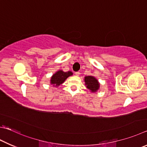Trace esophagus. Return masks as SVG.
<instances>
[{
    "label": "esophagus",
    "instance_id": "34e87169",
    "mask_svg": "<svg viewBox=\"0 0 147 147\" xmlns=\"http://www.w3.org/2000/svg\"><path fill=\"white\" fill-rule=\"evenodd\" d=\"M75 74H76V76H79L80 74V73L79 71H78V72H76V73H75Z\"/></svg>",
    "mask_w": 147,
    "mask_h": 147
}]
</instances>
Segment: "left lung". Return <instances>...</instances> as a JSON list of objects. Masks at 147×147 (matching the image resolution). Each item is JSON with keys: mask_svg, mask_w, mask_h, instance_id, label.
<instances>
[{"mask_svg": "<svg viewBox=\"0 0 147 147\" xmlns=\"http://www.w3.org/2000/svg\"><path fill=\"white\" fill-rule=\"evenodd\" d=\"M85 85H87V88L89 89L91 92H96L100 87V84L98 80L94 77L91 76H88L85 77Z\"/></svg>", "mask_w": 147, "mask_h": 147, "instance_id": "obj_1", "label": "left lung"}]
</instances>
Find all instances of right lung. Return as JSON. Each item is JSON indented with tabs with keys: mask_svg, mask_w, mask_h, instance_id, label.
Returning a JSON list of instances; mask_svg holds the SVG:
<instances>
[{
	"mask_svg": "<svg viewBox=\"0 0 147 147\" xmlns=\"http://www.w3.org/2000/svg\"><path fill=\"white\" fill-rule=\"evenodd\" d=\"M73 75V73L71 71L63 72L62 70L58 71L55 74H53L51 79V84L54 86L58 87V85L62 84L69 76Z\"/></svg>",
	"mask_w": 147,
	"mask_h": 147,
	"instance_id": "1",
	"label": "right lung"
}]
</instances>
